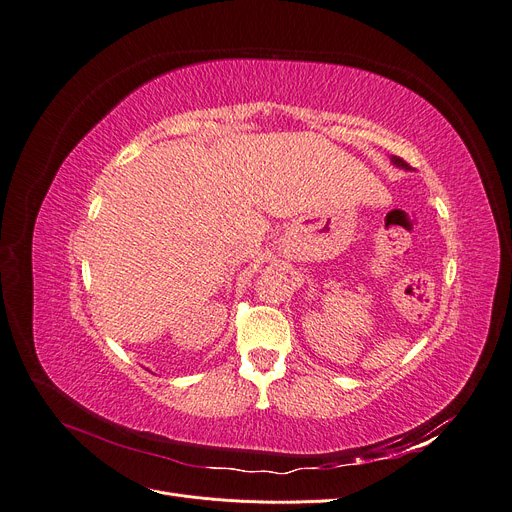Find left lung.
<instances>
[{
  "label": "left lung",
  "mask_w": 512,
  "mask_h": 512,
  "mask_svg": "<svg viewBox=\"0 0 512 512\" xmlns=\"http://www.w3.org/2000/svg\"><path fill=\"white\" fill-rule=\"evenodd\" d=\"M391 163L397 165V167H402V169H410V165L404 159H399V157H391Z\"/></svg>",
  "instance_id": "obj_1"
}]
</instances>
